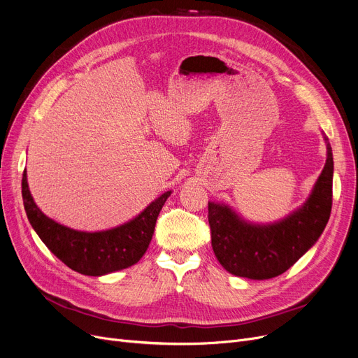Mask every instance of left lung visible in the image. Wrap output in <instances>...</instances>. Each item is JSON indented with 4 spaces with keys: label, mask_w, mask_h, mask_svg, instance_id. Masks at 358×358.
<instances>
[{
    "label": "left lung",
    "mask_w": 358,
    "mask_h": 358,
    "mask_svg": "<svg viewBox=\"0 0 358 358\" xmlns=\"http://www.w3.org/2000/svg\"><path fill=\"white\" fill-rule=\"evenodd\" d=\"M309 199L287 217L255 224L239 217L229 206L209 201L212 247L222 267L238 277L267 280L283 274L308 252L324 232L332 208V149Z\"/></svg>",
    "instance_id": "obj_1"
}]
</instances>
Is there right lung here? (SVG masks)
I'll return each mask as SVG.
<instances>
[{
	"instance_id": "right-lung-1",
	"label": "right lung",
	"mask_w": 358,
	"mask_h": 358,
	"mask_svg": "<svg viewBox=\"0 0 358 358\" xmlns=\"http://www.w3.org/2000/svg\"><path fill=\"white\" fill-rule=\"evenodd\" d=\"M22 194L27 219L45 245L71 270L99 277L134 266L143 257L152 239L158 215L171 192L159 196L135 219L101 232L75 231L48 217L30 194L26 169Z\"/></svg>"
}]
</instances>
